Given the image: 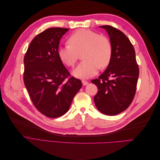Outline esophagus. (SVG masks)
Returning a JSON list of instances; mask_svg holds the SVG:
<instances>
[{
	"label": "esophagus",
	"mask_w": 160,
	"mask_h": 160,
	"mask_svg": "<svg viewBox=\"0 0 160 160\" xmlns=\"http://www.w3.org/2000/svg\"><path fill=\"white\" fill-rule=\"evenodd\" d=\"M82 83H83V85L85 86V85H88V84H89V82H88V81H85V80H83V81H82Z\"/></svg>",
	"instance_id": "esophagus-1"
}]
</instances>
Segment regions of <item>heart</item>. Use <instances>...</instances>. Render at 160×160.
I'll return each instance as SVG.
<instances>
[{
	"instance_id": "obj_1",
	"label": "heart",
	"mask_w": 160,
	"mask_h": 160,
	"mask_svg": "<svg viewBox=\"0 0 160 160\" xmlns=\"http://www.w3.org/2000/svg\"><path fill=\"white\" fill-rule=\"evenodd\" d=\"M69 45L59 47L58 55L61 61L68 67L74 66L82 52L81 62L72 71L77 78H88L98 72V68H105L112 56V46L108 37L89 29L75 31L68 39Z\"/></svg>"
}]
</instances>
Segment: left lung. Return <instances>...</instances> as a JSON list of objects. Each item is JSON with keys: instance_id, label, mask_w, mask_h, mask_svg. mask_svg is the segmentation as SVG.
<instances>
[{"instance_id": "1", "label": "left lung", "mask_w": 160, "mask_h": 160, "mask_svg": "<svg viewBox=\"0 0 160 160\" xmlns=\"http://www.w3.org/2000/svg\"><path fill=\"white\" fill-rule=\"evenodd\" d=\"M108 33L112 56L107 69L98 79L91 81L97 85L94 102L105 115L123 112L132 103L136 91L139 67L134 48L123 32L109 25L100 26Z\"/></svg>"}]
</instances>
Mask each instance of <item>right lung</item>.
Instances as JSON below:
<instances>
[{"label": "right lung", "mask_w": 160, "mask_h": 160, "mask_svg": "<svg viewBox=\"0 0 160 160\" xmlns=\"http://www.w3.org/2000/svg\"><path fill=\"white\" fill-rule=\"evenodd\" d=\"M69 28H50L33 38L24 57V83L35 107L50 118L68 111L82 87L70 77L58 55L59 42Z\"/></svg>", "instance_id": "right-lung-1"}]
</instances>
